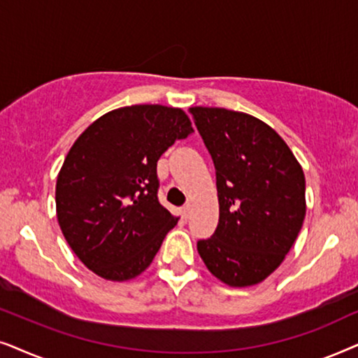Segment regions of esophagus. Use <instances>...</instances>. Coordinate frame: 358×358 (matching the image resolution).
Masks as SVG:
<instances>
[{
  "label": "esophagus",
  "instance_id": "1",
  "mask_svg": "<svg viewBox=\"0 0 358 358\" xmlns=\"http://www.w3.org/2000/svg\"><path fill=\"white\" fill-rule=\"evenodd\" d=\"M192 208H193V204L192 203H187V204H185V206H183V216L185 217H188L189 216V214H192Z\"/></svg>",
  "mask_w": 358,
  "mask_h": 358
}]
</instances>
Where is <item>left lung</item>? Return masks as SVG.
Returning a JSON list of instances; mask_svg holds the SVG:
<instances>
[{
  "label": "left lung",
  "instance_id": "left-lung-1",
  "mask_svg": "<svg viewBox=\"0 0 358 358\" xmlns=\"http://www.w3.org/2000/svg\"><path fill=\"white\" fill-rule=\"evenodd\" d=\"M216 166L219 222L198 254L219 282L254 287L282 265L306 216L301 165L278 132L255 116L192 108Z\"/></svg>",
  "mask_w": 358,
  "mask_h": 358
}]
</instances>
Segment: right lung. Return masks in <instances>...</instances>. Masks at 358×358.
I'll list each match as a JSON object with an SVG mask.
<instances>
[{"label":"right lung","mask_w":358,"mask_h":358,"mask_svg":"<svg viewBox=\"0 0 358 358\" xmlns=\"http://www.w3.org/2000/svg\"><path fill=\"white\" fill-rule=\"evenodd\" d=\"M182 108L134 104L90 124L57 176V221L82 264L109 282L149 268L180 217L159 203L157 162L192 134Z\"/></svg>","instance_id":"add662e5"}]
</instances>
